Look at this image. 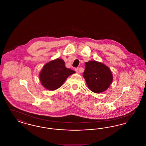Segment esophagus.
Returning <instances> with one entry per match:
<instances>
[{"label": "esophagus", "mask_w": 146, "mask_h": 146, "mask_svg": "<svg viewBox=\"0 0 146 146\" xmlns=\"http://www.w3.org/2000/svg\"><path fill=\"white\" fill-rule=\"evenodd\" d=\"M75 70H76V72H82V70H80V69H79L78 67L76 68H75Z\"/></svg>", "instance_id": "obj_1"}]
</instances>
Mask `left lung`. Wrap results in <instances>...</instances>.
<instances>
[{
  "label": "left lung",
  "mask_w": 146,
  "mask_h": 146,
  "mask_svg": "<svg viewBox=\"0 0 146 146\" xmlns=\"http://www.w3.org/2000/svg\"><path fill=\"white\" fill-rule=\"evenodd\" d=\"M85 64L83 76L89 89L96 94L106 90L113 79L109 68L105 64L96 61H88Z\"/></svg>",
  "instance_id": "obj_1"
}]
</instances>
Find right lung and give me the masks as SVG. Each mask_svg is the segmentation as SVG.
I'll use <instances>...</instances> for the list:
<instances>
[{
    "instance_id": "1",
    "label": "right lung",
    "mask_w": 146,
    "mask_h": 146,
    "mask_svg": "<svg viewBox=\"0 0 146 146\" xmlns=\"http://www.w3.org/2000/svg\"><path fill=\"white\" fill-rule=\"evenodd\" d=\"M74 73V70L65 67L64 60L57 58L43 66L40 79L44 88L53 91L60 88L68 76Z\"/></svg>"
}]
</instances>
